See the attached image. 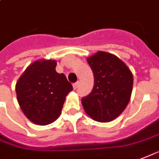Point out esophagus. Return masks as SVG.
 I'll list each match as a JSON object with an SVG mask.
<instances>
[{"instance_id":"1","label":"esophagus","mask_w":159,"mask_h":159,"mask_svg":"<svg viewBox=\"0 0 159 159\" xmlns=\"http://www.w3.org/2000/svg\"><path fill=\"white\" fill-rule=\"evenodd\" d=\"M79 84H80V82H79V81H77V82H75V83L73 84V87H74L75 90H76V89L79 87Z\"/></svg>"}]
</instances>
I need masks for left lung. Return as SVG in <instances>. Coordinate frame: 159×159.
<instances>
[{
  "label": "left lung",
  "mask_w": 159,
  "mask_h": 159,
  "mask_svg": "<svg viewBox=\"0 0 159 159\" xmlns=\"http://www.w3.org/2000/svg\"><path fill=\"white\" fill-rule=\"evenodd\" d=\"M94 75V86L81 99L85 113L98 122L116 119L128 105L132 87L131 72L116 56L98 52L87 58Z\"/></svg>",
  "instance_id": "left-lung-1"
}]
</instances>
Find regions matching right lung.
<instances>
[{
  "label": "right lung",
  "instance_id": "add662e5",
  "mask_svg": "<svg viewBox=\"0 0 159 159\" xmlns=\"http://www.w3.org/2000/svg\"><path fill=\"white\" fill-rule=\"evenodd\" d=\"M54 60L33 62L16 84L19 106L25 116L39 125L55 121L62 112L66 96L73 90L63 74L56 71Z\"/></svg>",
  "mask_w": 159,
  "mask_h": 159
}]
</instances>
